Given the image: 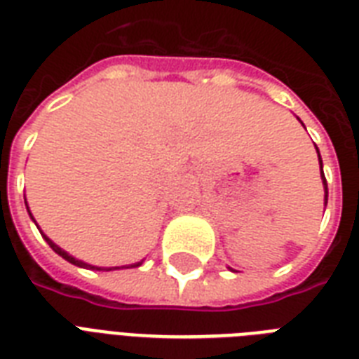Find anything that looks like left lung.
<instances>
[{"mask_svg": "<svg viewBox=\"0 0 359 359\" xmlns=\"http://www.w3.org/2000/svg\"><path fill=\"white\" fill-rule=\"evenodd\" d=\"M298 120H300V118H298ZM315 150H317V154H319V148H317V144H315ZM319 165H320V170H323V159H320V154H319ZM320 180H323V187H325V205H326V203H328V183H326L325 172H320ZM228 269H229V266H228ZM229 271L237 272V271H233V269H229Z\"/></svg>", "mask_w": 359, "mask_h": 359, "instance_id": "obj_1", "label": "left lung"}]
</instances>
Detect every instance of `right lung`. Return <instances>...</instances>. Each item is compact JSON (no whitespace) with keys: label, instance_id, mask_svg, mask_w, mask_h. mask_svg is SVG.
Returning a JSON list of instances; mask_svg holds the SVG:
<instances>
[{"label":"right lung","instance_id":"1","mask_svg":"<svg viewBox=\"0 0 359 359\" xmlns=\"http://www.w3.org/2000/svg\"><path fill=\"white\" fill-rule=\"evenodd\" d=\"M25 208H27V200H25ZM27 213H29L31 220H33L34 224H36V220H34V217H33V215H31L29 208H27ZM36 228H39V224H36ZM39 229H40V228H39ZM40 235L44 237L46 243H48V245L51 246V250L55 252V254H59V256H61L62 259H66V261H68V263H72V265L81 266V269H93V271H118V269H135V266H140V265H142V261H139V263H133V265H124V266H94V265H88V263H85V261L76 259V257L70 256L68 252L62 250L61 246L55 245V243H53V241H51L50 237H48V235H44V231H42V229H40Z\"/></svg>","mask_w":359,"mask_h":359}]
</instances>
